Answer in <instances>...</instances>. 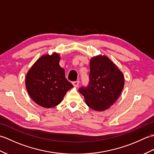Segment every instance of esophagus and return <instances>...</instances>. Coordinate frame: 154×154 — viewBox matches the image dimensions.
Listing matches in <instances>:
<instances>
[{
  "label": "esophagus",
  "instance_id": "34e87169",
  "mask_svg": "<svg viewBox=\"0 0 154 154\" xmlns=\"http://www.w3.org/2000/svg\"><path fill=\"white\" fill-rule=\"evenodd\" d=\"M79 81H75L74 82H73V86L75 87H77L79 86Z\"/></svg>",
  "mask_w": 154,
  "mask_h": 154
}]
</instances>
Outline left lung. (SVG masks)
<instances>
[{"label": "left lung", "instance_id": "obj_1", "mask_svg": "<svg viewBox=\"0 0 154 154\" xmlns=\"http://www.w3.org/2000/svg\"><path fill=\"white\" fill-rule=\"evenodd\" d=\"M124 79L117 67L107 57L97 56L90 61L89 82L79 91L87 104L94 110L109 109L119 97Z\"/></svg>", "mask_w": 154, "mask_h": 154}]
</instances>
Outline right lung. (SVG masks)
I'll use <instances>...</instances> for the list:
<instances>
[{"instance_id": "add662e5", "label": "right lung", "mask_w": 154, "mask_h": 154, "mask_svg": "<svg viewBox=\"0 0 154 154\" xmlns=\"http://www.w3.org/2000/svg\"><path fill=\"white\" fill-rule=\"evenodd\" d=\"M57 54L45 55L35 62L26 75V87L35 103L45 108L58 105L73 87L65 78Z\"/></svg>"}]
</instances>
